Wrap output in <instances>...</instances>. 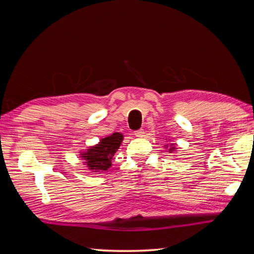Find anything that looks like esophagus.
<instances>
[{"label": "esophagus", "instance_id": "esophagus-1", "mask_svg": "<svg viewBox=\"0 0 254 254\" xmlns=\"http://www.w3.org/2000/svg\"><path fill=\"white\" fill-rule=\"evenodd\" d=\"M134 135L136 137H142L143 135H144V130H143V128H140V130H137V131L134 132Z\"/></svg>", "mask_w": 254, "mask_h": 254}]
</instances>
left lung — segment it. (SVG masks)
Instances as JSON below:
<instances>
[{
  "label": "left lung",
  "mask_w": 254,
  "mask_h": 254,
  "mask_svg": "<svg viewBox=\"0 0 254 254\" xmlns=\"http://www.w3.org/2000/svg\"><path fill=\"white\" fill-rule=\"evenodd\" d=\"M173 144H170V146H171V147H170V149H169V152H170V153H172V152L175 150V147L174 146H172ZM165 147H168V144L167 145H165Z\"/></svg>",
  "instance_id": "1"
}]
</instances>
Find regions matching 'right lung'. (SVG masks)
<instances>
[{"mask_svg": "<svg viewBox=\"0 0 254 254\" xmlns=\"http://www.w3.org/2000/svg\"><path fill=\"white\" fill-rule=\"evenodd\" d=\"M123 135L121 133L115 132L104 139H101L98 144L90 146L84 152H81L83 163L89 170L94 172L107 171L112 165V159L115 152L121 145Z\"/></svg>", "mask_w": 254, "mask_h": 254, "instance_id": "obj_1", "label": "right lung"}]
</instances>
